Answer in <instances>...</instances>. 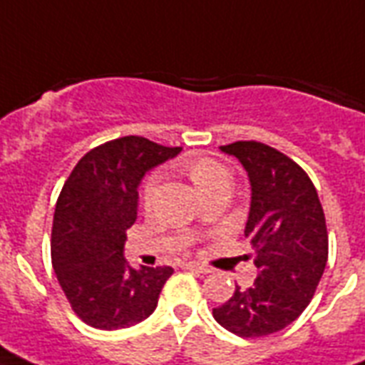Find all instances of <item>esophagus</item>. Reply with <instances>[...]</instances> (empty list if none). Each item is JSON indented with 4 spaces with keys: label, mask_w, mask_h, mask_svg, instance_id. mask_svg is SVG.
I'll return each mask as SVG.
<instances>
[{
    "label": "esophagus",
    "mask_w": 365,
    "mask_h": 365,
    "mask_svg": "<svg viewBox=\"0 0 365 365\" xmlns=\"http://www.w3.org/2000/svg\"><path fill=\"white\" fill-rule=\"evenodd\" d=\"M183 269H189V271H197V272H210L212 269L208 265H205V263H199V261H185L183 263Z\"/></svg>",
    "instance_id": "esophagus-1"
}]
</instances>
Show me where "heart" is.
<instances>
[{"label":"heart","mask_w":365,"mask_h":365,"mask_svg":"<svg viewBox=\"0 0 365 365\" xmlns=\"http://www.w3.org/2000/svg\"><path fill=\"white\" fill-rule=\"evenodd\" d=\"M187 176L191 182L197 185L199 191L210 197L216 191H227L229 183H231V174H229L227 166L222 165L220 160L210 159V157H199V159L191 160L185 166ZM160 191V174H151V176L143 182L142 187V205L145 210H151L153 205L157 202Z\"/></svg>","instance_id":"b5f03b06"}]
</instances>
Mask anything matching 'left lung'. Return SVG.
<instances>
[{"label":"left lung","mask_w":365,"mask_h":365,"mask_svg":"<svg viewBox=\"0 0 365 365\" xmlns=\"http://www.w3.org/2000/svg\"><path fill=\"white\" fill-rule=\"evenodd\" d=\"M248 172L252 205L244 237L257 278L212 311L231 334H277L311 303L328 261V229L317 187L295 160L255 140L222 145Z\"/></svg>","instance_id":"8db88e82"}]
</instances>
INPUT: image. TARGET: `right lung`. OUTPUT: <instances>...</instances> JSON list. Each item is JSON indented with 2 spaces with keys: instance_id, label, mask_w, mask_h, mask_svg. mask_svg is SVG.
<instances>
[{
  "instance_id": "right-lung-1",
  "label": "right lung",
  "mask_w": 365,
  "mask_h": 365,
  "mask_svg": "<svg viewBox=\"0 0 365 365\" xmlns=\"http://www.w3.org/2000/svg\"><path fill=\"white\" fill-rule=\"evenodd\" d=\"M180 151L123 136L83 155L66 180L54 210L51 257L71 311L88 326L130 328L155 311L174 269H134L123 250L136 222L140 180Z\"/></svg>"
}]
</instances>
